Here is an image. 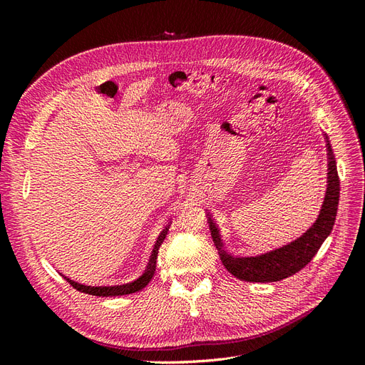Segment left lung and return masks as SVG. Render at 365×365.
Instances as JSON below:
<instances>
[{
	"label": "left lung",
	"instance_id": "left-lung-1",
	"mask_svg": "<svg viewBox=\"0 0 365 365\" xmlns=\"http://www.w3.org/2000/svg\"><path fill=\"white\" fill-rule=\"evenodd\" d=\"M326 143L329 164L324 201L322 204V208H319L315 222L302 236L288 242L286 245L269 250L267 252L252 254V256H236V254L227 251L216 222L208 215L210 231H212V237L217 248L219 257L222 260L228 272L233 274L235 277L251 283L283 280L303 269L314 259L319 247L323 245V242L327 239L330 231L334 228L339 204V176L336 170V160L327 135Z\"/></svg>",
	"mask_w": 365,
	"mask_h": 365
}]
</instances>
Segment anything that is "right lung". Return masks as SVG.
<instances>
[{
    "instance_id": "obj_1",
    "label": "right lung",
    "mask_w": 365,
    "mask_h": 365,
    "mask_svg": "<svg viewBox=\"0 0 365 365\" xmlns=\"http://www.w3.org/2000/svg\"><path fill=\"white\" fill-rule=\"evenodd\" d=\"M169 225L165 227L158 239H157V244L155 247H153V251L150 254V259H149V263L148 267L145 269V272H143L140 277H137L135 280L132 282H128V283H121V284H106V286H93V284H83V283H79V282H74L71 279H68L67 275L61 274L62 277L67 280L73 288H76L77 291L81 292H85V294H90V295H97V297H115V295H126V294H132V292H137V291H141L145 286L150 282V279L153 277V274H155V268H157V257H158V250L161 247V244L164 242L165 236H168L169 233Z\"/></svg>"
}]
</instances>
